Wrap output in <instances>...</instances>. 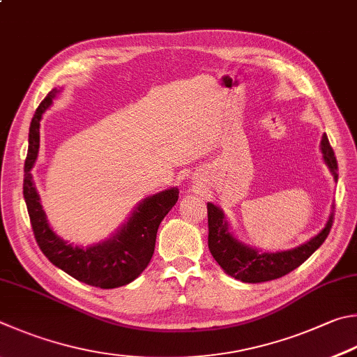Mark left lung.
<instances>
[{"instance_id": "1", "label": "left lung", "mask_w": 357, "mask_h": 357, "mask_svg": "<svg viewBox=\"0 0 357 357\" xmlns=\"http://www.w3.org/2000/svg\"><path fill=\"white\" fill-rule=\"evenodd\" d=\"M320 150L323 160H325L326 167L337 183V178H339V174H337V160L326 134H323L321 137ZM333 218L334 212L329 215L325 228L300 246L282 251H262L238 241L232 234L231 225L228 218L225 217V212L217 204L207 203V225H209L207 243H209L213 259L225 270L226 275L236 278L242 282H265L290 273L291 270L300 267L309 256H312V252L319 250L321 243L326 241L333 226Z\"/></svg>"}]
</instances>
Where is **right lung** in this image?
<instances>
[{
	"instance_id": "obj_1",
	"label": "right lung",
	"mask_w": 357,
	"mask_h": 357,
	"mask_svg": "<svg viewBox=\"0 0 357 357\" xmlns=\"http://www.w3.org/2000/svg\"><path fill=\"white\" fill-rule=\"evenodd\" d=\"M62 92V89H53L45 96L34 114L29 128V148L24 162L23 197L28 207L32 231L36 241L50 262L56 265L89 286L100 289H115L126 286L139 278L150 264L159 225L164 217L176 204L179 198L178 187L154 193L140 199L134 207L131 215L126 218L114 234L106 241L92 245H75L63 241L51 228L47 213L40 204V197L32 179L38 146H40V120L47 109L53 105V100Z\"/></svg>"
}]
</instances>
